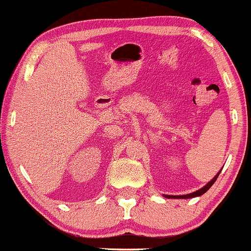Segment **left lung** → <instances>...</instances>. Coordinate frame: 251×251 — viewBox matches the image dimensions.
<instances>
[{"mask_svg":"<svg viewBox=\"0 0 251 251\" xmlns=\"http://www.w3.org/2000/svg\"><path fill=\"white\" fill-rule=\"evenodd\" d=\"M220 172H221V171H220ZM220 172H218L217 176H216L214 179L210 180L209 183L206 184L205 186H204V188L200 189V190H198V191L192 192V194H189V195H184V196H169V195H164V197H166V198H194V197H197V196H201L203 194H205V192L208 191V190H209L210 188H211L212 184L215 183L216 179H217V177H218V176H220Z\"/></svg>","mask_w":251,"mask_h":251,"instance_id":"left-lung-1","label":"left lung"}]
</instances>
